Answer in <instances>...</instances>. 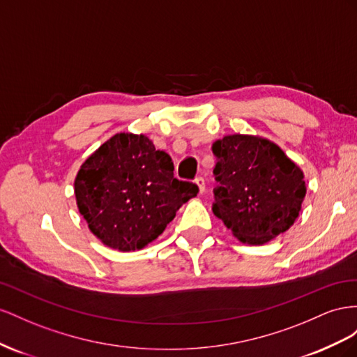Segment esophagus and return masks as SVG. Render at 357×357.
I'll use <instances>...</instances> for the list:
<instances>
[{"label": "esophagus", "instance_id": "obj_1", "mask_svg": "<svg viewBox=\"0 0 357 357\" xmlns=\"http://www.w3.org/2000/svg\"><path fill=\"white\" fill-rule=\"evenodd\" d=\"M195 182L197 184V187H199V192L202 195V192L205 191V179H203V176H197V178L195 179Z\"/></svg>", "mask_w": 357, "mask_h": 357}]
</instances>
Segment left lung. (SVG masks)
<instances>
[{"mask_svg":"<svg viewBox=\"0 0 357 357\" xmlns=\"http://www.w3.org/2000/svg\"><path fill=\"white\" fill-rule=\"evenodd\" d=\"M217 158L212 211L233 236L263 245L287 231L307 195L303 173L273 142L231 135L213 142Z\"/></svg>","mask_w":357,"mask_h":357,"instance_id":"1","label":"left lung"}]
</instances>
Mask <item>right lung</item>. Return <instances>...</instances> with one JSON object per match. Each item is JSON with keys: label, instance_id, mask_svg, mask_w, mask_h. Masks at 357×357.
I'll return each mask as SVG.
<instances>
[{"label": "right lung", "instance_id": "obj_1", "mask_svg": "<svg viewBox=\"0 0 357 357\" xmlns=\"http://www.w3.org/2000/svg\"><path fill=\"white\" fill-rule=\"evenodd\" d=\"M173 161L144 135L119 133L80 166L79 212L89 230L118 251L144 248L165 231L199 187L173 178Z\"/></svg>", "mask_w": 357, "mask_h": 357}]
</instances>
